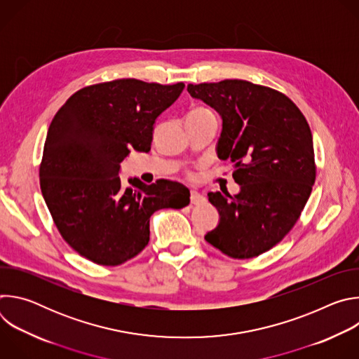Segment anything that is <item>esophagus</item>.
Masks as SVG:
<instances>
[{
	"instance_id": "34e87169",
	"label": "esophagus",
	"mask_w": 359,
	"mask_h": 359,
	"mask_svg": "<svg viewBox=\"0 0 359 359\" xmlns=\"http://www.w3.org/2000/svg\"><path fill=\"white\" fill-rule=\"evenodd\" d=\"M204 200H206V198H204L197 190L193 189V190L190 191V203H191V204H201Z\"/></svg>"
}]
</instances>
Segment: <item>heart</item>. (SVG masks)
Returning a JSON list of instances; mask_svg holds the SVG:
<instances>
[{
  "mask_svg": "<svg viewBox=\"0 0 359 359\" xmlns=\"http://www.w3.org/2000/svg\"><path fill=\"white\" fill-rule=\"evenodd\" d=\"M208 109H204V108H197V109H194V111H191L190 114H198V112H206Z\"/></svg>",
  "mask_w": 359,
  "mask_h": 359,
  "instance_id": "b5f03b06",
  "label": "heart"
}]
</instances>
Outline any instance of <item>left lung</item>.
<instances>
[{
	"instance_id": "8db88e82",
	"label": "left lung",
	"mask_w": 359,
	"mask_h": 359,
	"mask_svg": "<svg viewBox=\"0 0 359 359\" xmlns=\"http://www.w3.org/2000/svg\"><path fill=\"white\" fill-rule=\"evenodd\" d=\"M222 118L219 159H231L240 191H209L220 220L206 238L233 259L255 257L292 229L314 182L313 135L283 93L240 79L187 85Z\"/></svg>"
}]
</instances>
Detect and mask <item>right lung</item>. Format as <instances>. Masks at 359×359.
<instances>
[{
    "mask_svg": "<svg viewBox=\"0 0 359 359\" xmlns=\"http://www.w3.org/2000/svg\"><path fill=\"white\" fill-rule=\"evenodd\" d=\"M184 83L116 79L75 92L49 125L39 168L41 191L64 240L82 257L119 266L149 243L156 210L184 208L186 186L168 179L123 187L121 163L149 151L156 119Z\"/></svg>",
    "mask_w": 359,
    "mask_h": 359,
    "instance_id": "add662e5",
    "label": "right lung"
}]
</instances>
